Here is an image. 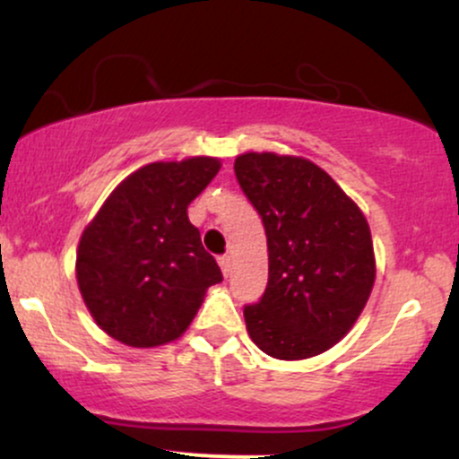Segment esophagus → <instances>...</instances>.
<instances>
[{
	"label": "esophagus",
	"mask_w": 459,
	"mask_h": 459,
	"mask_svg": "<svg viewBox=\"0 0 459 459\" xmlns=\"http://www.w3.org/2000/svg\"><path fill=\"white\" fill-rule=\"evenodd\" d=\"M220 270H222L224 276H229L230 273V267H233V261H230V256H220Z\"/></svg>",
	"instance_id": "obj_1"
}]
</instances>
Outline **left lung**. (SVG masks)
I'll use <instances>...</instances> for the list:
<instances>
[{"instance_id": "8db88e82", "label": "left lung", "mask_w": 459, "mask_h": 459, "mask_svg": "<svg viewBox=\"0 0 459 459\" xmlns=\"http://www.w3.org/2000/svg\"><path fill=\"white\" fill-rule=\"evenodd\" d=\"M235 175L261 213L270 256L265 293L244 308L247 334L278 360L324 354L354 328L376 282L365 213L304 157L241 152Z\"/></svg>"}]
</instances>
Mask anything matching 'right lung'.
<instances>
[{"label": "right lung", "instance_id": "add662e5", "mask_svg": "<svg viewBox=\"0 0 459 459\" xmlns=\"http://www.w3.org/2000/svg\"><path fill=\"white\" fill-rule=\"evenodd\" d=\"M218 157L152 161L105 198L77 246V287L88 313L123 345L160 347L183 334L218 263L189 222L187 207L218 175Z\"/></svg>", "mask_w": 459, "mask_h": 459}]
</instances>
